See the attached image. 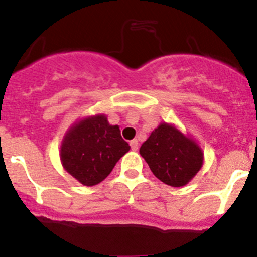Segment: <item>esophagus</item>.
Instances as JSON below:
<instances>
[{
  "label": "esophagus",
  "mask_w": 257,
  "mask_h": 257,
  "mask_svg": "<svg viewBox=\"0 0 257 257\" xmlns=\"http://www.w3.org/2000/svg\"><path fill=\"white\" fill-rule=\"evenodd\" d=\"M130 147H131V149L134 150V152H136V150L139 149V143H138V140L130 141Z\"/></svg>",
  "instance_id": "34e87169"
}]
</instances>
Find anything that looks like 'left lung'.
I'll return each mask as SVG.
<instances>
[{
    "instance_id": "obj_1",
    "label": "left lung",
    "mask_w": 257,
    "mask_h": 257,
    "mask_svg": "<svg viewBox=\"0 0 257 257\" xmlns=\"http://www.w3.org/2000/svg\"><path fill=\"white\" fill-rule=\"evenodd\" d=\"M140 154L155 177L172 187L185 186L202 166V153L196 143L167 123L150 134Z\"/></svg>"
}]
</instances>
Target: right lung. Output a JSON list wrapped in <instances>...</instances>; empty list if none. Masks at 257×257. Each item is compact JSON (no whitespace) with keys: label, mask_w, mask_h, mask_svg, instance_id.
<instances>
[{"label":"right lung","mask_w":257,"mask_h":257,"mask_svg":"<svg viewBox=\"0 0 257 257\" xmlns=\"http://www.w3.org/2000/svg\"><path fill=\"white\" fill-rule=\"evenodd\" d=\"M130 150L118 126L104 116L89 117L75 124L63 140L61 162L72 177L85 186L102 182L119 158Z\"/></svg>","instance_id":"obj_1"}]
</instances>
